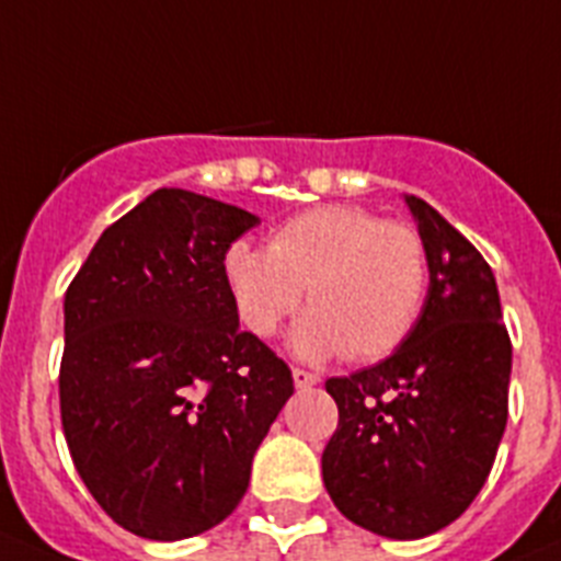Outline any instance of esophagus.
I'll return each mask as SVG.
<instances>
[{"instance_id": "34e87169", "label": "esophagus", "mask_w": 561, "mask_h": 561, "mask_svg": "<svg viewBox=\"0 0 561 561\" xmlns=\"http://www.w3.org/2000/svg\"><path fill=\"white\" fill-rule=\"evenodd\" d=\"M291 378H295L297 389H311V387H317V383H320V375L308 373V369H300V367L291 369Z\"/></svg>"}]
</instances>
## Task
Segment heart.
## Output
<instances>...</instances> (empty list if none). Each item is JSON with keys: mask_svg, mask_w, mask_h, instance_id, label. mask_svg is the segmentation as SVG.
Masks as SVG:
<instances>
[{"mask_svg": "<svg viewBox=\"0 0 561 561\" xmlns=\"http://www.w3.org/2000/svg\"><path fill=\"white\" fill-rule=\"evenodd\" d=\"M222 275L236 317L253 336H275L306 289L311 311L291 331V353L306 362L342 353L369 362L400 347L417 325L428 291V253L409 225L333 203L280 225L270 250L233 241L225 250Z\"/></svg>", "mask_w": 561, "mask_h": 561, "instance_id": "heart-1", "label": "heart"}]
</instances>
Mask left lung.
<instances>
[{"mask_svg": "<svg viewBox=\"0 0 561 561\" xmlns=\"http://www.w3.org/2000/svg\"><path fill=\"white\" fill-rule=\"evenodd\" d=\"M403 199L428 253V295L392 356L328 378L339 425L322 481L356 526L420 539L461 517L490 476L508 417L512 342L490 264L425 199Z\"/></svg>", "mask_w": 561, "mask_h": 561, "instance_id": "obj_1", "label": "left lung"}]
</instances>
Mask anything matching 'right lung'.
Masks as SVG:
<instances>
[{
    "label": "right lung",
    "mask_w": 561,
    "mask_h": 561,
    "mask_svg": "<svg viewBox=\"0 0 561 561\" xmlns=\"http://www.w3.org/2000/svg\"><path fill=\"white\" fill-rule=\"evenodd\" d=\"M259 225L236 205L158 188L113 222L66 289L60 420L113 523L174 542L222 523L291 373L239 328L225 250Z\"/></svg>",
    "instance_id": "add662e5"
}]
</instances>
